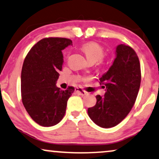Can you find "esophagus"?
I'll return each instance as SVG.
<instances>
[{"label": "esophagus", "instance_id": "34e87169", "mask_svg": "<svg viewBox=\"0 0 159 159\" xmlns=\"http://www.w3.org/2000/svg\"><path fill=\"white\" fill-rule=\"evenodd\" d=\"M75 92L76 93H78V94L82 95V96L87 94V92L84 91V90H83L82 89H80V88H76V89H75Z\"/></svg>", "mask_w": 159, "mask_h": 159}]
</instances>
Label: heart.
Masks as SVG:
<instances>
[{
    "label": "heart",
    "mask_w": 159,
    "mask_h": 159,
    "mask_svg": "<svg viewBox=\"0 0 159 159\" xmlns=\"http://www.w3.org/2000/svg\"><path fill=\"white\" fill-rule=\"evenodd\" d=\"M81 50L85 53L86 58L89 62L102 63L103 58L105 57L104 47L97 42H88L81 46Z\"/></svg>",
    "instance_id": "b5f03b06"
}]
</instances>
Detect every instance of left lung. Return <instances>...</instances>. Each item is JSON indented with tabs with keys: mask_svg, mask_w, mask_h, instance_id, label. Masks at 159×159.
<instances>
[{
	"mask_svg": "<svg viewBox=\"0 0 159 159\" xmlns=\"http://www.w3.org/2000/svg\"><path fill=\"white\" fill-rule=\"evenodd\" d=\"M116 52L113 65L99 79L106 92L103 97L97 95L96 105L88 109L91 120L104 128L116 126L128 115L136 102L142 79L136 52L120 44Z\"/></svg>",
	"mask_w": 159,
	"mask_h": 159,
	"instance_id": "left-lung-1",
	"label": "left lung"
}]
</instances>
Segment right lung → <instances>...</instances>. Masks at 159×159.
Wrapping results in <instances>:
<instances>
[{
  "mask_svg": "<svg viewBox=\"0 0 159 159\" xmlns=\"http://www.w3.org/2000/svg\"><path fill=\"white\" fill-rule=\"evenodd\" d=\"M71 40L46 38L31 48L21 71V98L27 113L43 127L58 124L64 117L67 102L74 91L73 86L62 91L56 86L62 70V50Z\"/></svg>",
  "mask_w": 159,
  "mask_h": 159,
  "instance_id": "add662e5",
  "label": "right lung"
}]
</instances>
